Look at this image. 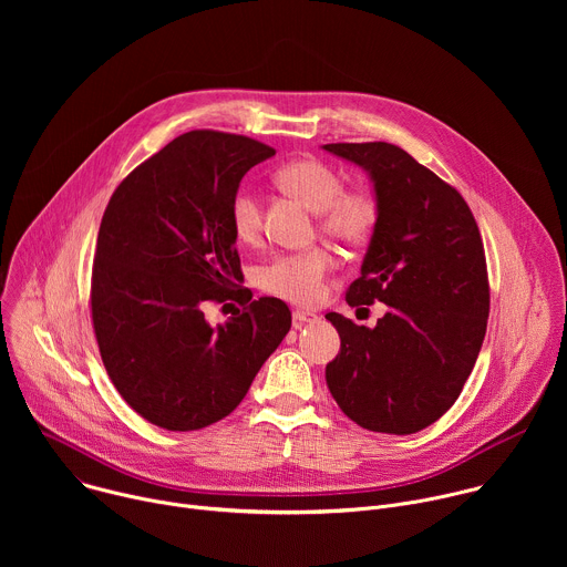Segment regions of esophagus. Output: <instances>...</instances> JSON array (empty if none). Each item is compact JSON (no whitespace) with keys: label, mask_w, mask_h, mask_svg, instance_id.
I'll return each mask as SVG.
<instances>
[{"label":"esophagus","mask_w":567,"mask_h":567,"mask_svg":"<svg viewBox=\"0 0 567 567\" xmlns=\"http://www.w3.org/2000/svg\"><path fill=\"white\" fill-rule=\"evenodd\" d=\"M293 322L296 326H302V322H316L318 316L313 311H307V309H293Z\"/></svg>","instance_id":"esophagus-1"}]
</instances>
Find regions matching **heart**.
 <instances>
[{"mask_svg":"<svg viewBox=\"0 0 567 567\" xmlns=\"http://www.w3.org/2000/svg\"><path fill=\"white\" fill-rule=\"evenodd\" d=\"M276 184L307 208L316 210L318 230L343 247H361L372 237L379 221V204L365 188H343L341 175L318 158H298L276 173ZM235 237L245 245L258 239L262 213L256 193L239 186L228 206ZM334 258L326 247L274 258L258 274L262 291L296 302L313 305L322 296Z\"/></svg>","mask_w":567,"mask_h":567,"instance_id":"heart-1","label":"heart"}]
</instances>
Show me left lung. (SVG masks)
Segmentation results:
<instances>
[{
  "label": "left lung",
  "mask_w": 567,
  "mask_h": 567,
  "mask_svg": "<svg viewBox=\"0 0 567 567\" xmlns=\"http://www.w3.org/2000/svg\"><path fill=\"white\" fill-rule=\"evenodd\" d=\"M374 182L379 221L350 307L385 302L377 328L326 318L341 352L326 368L339 409L374 433L411 435L437 422L462 392L489 318L482 235L464 197L392 143H328Z\"/></svg>",
  "instance_id": "8db88e82"
}]
</instances>
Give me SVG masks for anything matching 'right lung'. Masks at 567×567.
Returning a JSON list of instances; mask_svg holds the SVG:
<instances>
[{
  "label": "right lung",
  "mask_w": 567,
  "mask_h": 567,
  "mask_svg": "<svg viewBox=\"0 0 567 567\" xmlns=\"http://www.w3.org/2000/svg\"><path fill=\"white\" fill-rule=\"evenodd\" d=\"M276 150L241 134L193 130L114 190L96 239L92 322L118 394L150 424L199 431L249 392L291 328L278 298L251 300L228 219L230 197ZM235 299L226 327L206 303Z\"/></svg>",
  "instance_id": "right-lung-1"
}]
</instances>
